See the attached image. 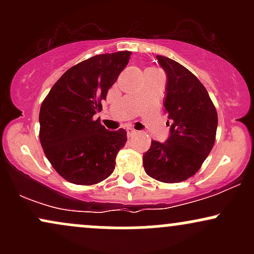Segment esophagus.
<instances>
[{"label":"esophagus","instance_id":"34e87169","mask_svg":"<svg viewBox=\"0 0 254 254\" xmlns=\"http://www.w3.org/2000/svg\"><path fill=\"white\" fill-rule=\"evenodd\" d=\"M136 132H137V131L135 129H132V127H127V136H129V137L135 136Z\"/></svg>","mask_w":254,"mask_h":254}]
</instances>
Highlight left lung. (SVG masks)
Returning <instances> with one entry per match:
<instances>
[{
    "mask_svg": "<svg viewBox=\"0 0 254 254\" xmlns=\"http://www.w3.org/2000/svg\"><path fill=\"white\" fill-rule=\"evenodd\" d=\"M156 58L167 78L164 107L170 136L165 142L151 141L143 166L159 182L180 183L199 170L214 147L217 112L208 90L189 69L168 57Z\"/></svg>",
    "mask_w": 254,
    "mask_h": 254,
    "instance_id": "1",
    "label": "left lung"
}]
</instances>
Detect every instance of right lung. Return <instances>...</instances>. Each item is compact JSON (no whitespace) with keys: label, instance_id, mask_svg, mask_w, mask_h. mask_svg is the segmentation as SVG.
Masks as SVG:
<instances>
[{"label":"right lung","instance_id":"add662e5","mask_svg":"<svg viewBox=\"0 0 254 254\" xmlns=\"http://www.w3.org/2000/svg\"><path fill=\"white\" fill-rule=\"evenodd\" d=\"M130 55H97L71 66L40 106V143L52 167L68 182L93 185L115 170L127 131H109L94 115L103 109L101 100L127 65Z\"/></svg>","mask_w":254,"mask_h":254}]
</instances>
